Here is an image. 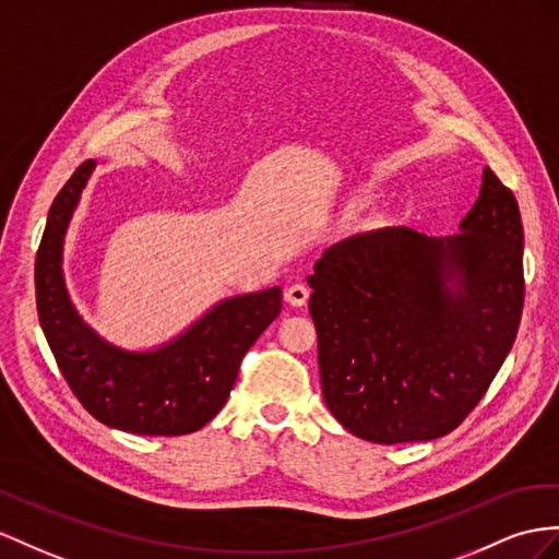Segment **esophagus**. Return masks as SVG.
Wrapping results in <instances>:
<instances>
[{"label": "esophagus", "instance_id": "esophagus-1", "mask_svg": "<svg viewBox=\"0 0 559 559\" xmlns=\"http://www.w3.org/2000/svg\"><path fill=\"white\" fill-rule=\"evenodd\" d=\"M309 288L305 283H295L290 285L288 290H285V302L293 305V307H305L309 302Z\"/></svg>", "mask_w": 559, "mask_h": 559}]
</instances>
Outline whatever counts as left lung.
Segmentation results:
<instances>
[{
	"label": "left lung",
	"instance_id": "1",
	"mask_svg": "<svg viewBox=\"0 0 559 559\" xmlns=\"http://www.w3.org/2000/svg\"><path fill=\"white\" fill-rule=\"evenodd\" d=\"M463 234L406 226L335 242L313 266L325 406L376 443L461 425L503 366L524 307V231L512 191L484 167Z\"/></svg>",
	"mask_w": 559,
	"mask_h": 559
}]
</instances>
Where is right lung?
I'll return each mask as SVG.
<instances>
[{"label":"right lung","instance_id":"add662e5","mask_svg":"<svg viewBox=\"0 0 559 559\" xmlns=\"http://www.w3.org/2000/svg\"><path fill=\"white\" fill-rule=\"evenodd\" d=\"M96 163H82L47 217L35 260L41 331L78 402L108 427L132 435L179 437L207 425L231 394L242 356L281 313V288L224 299L169 345L124 352L80 319L63 271V238Z\"/></svg>","mask_w":559,"mask_h":559}]
</instances>
